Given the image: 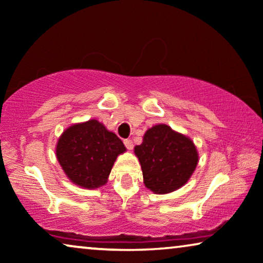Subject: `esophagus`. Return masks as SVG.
Instances as JSON below:
<instances>
[{"label":"esophagus","instance_id":"esophagus-1","mask_svg":"<svg viewBox=\"0 0 263 263\" xmlns=\"http://www.w3.org/2000/svg\"><path fill=\"white\" fill-rule=\"evenodd\" d=\"M124 145H125V147H127V148L130 151V149H133V141L130 139H127V140H124Z\"/></svg>","mask_w":263,"mask_h":263}]
</instances>
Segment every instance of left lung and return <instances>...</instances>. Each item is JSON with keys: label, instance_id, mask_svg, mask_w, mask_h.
<instances>
[{"label": "left lung", "instance_id": "1", "mask_svg": "<svg viewBox=\"0 0 263 263\" xmlns=\"http://www.w3.org/2000/svg\"><path fill=\"white\" fill-rule=\"evenodd\" d=\"M134 152L141 164L146 188L156 194H167L184 185L199 161L192 140L166 124L149 128Z\"/></svg>", "mask_w": 263, "mask_h": 263}]
</instances>
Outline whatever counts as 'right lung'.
Returning <instances> with one entry per match:
<instances>
[{
    "label": "right lung",
    "mask_w": 263,
    "mask_h": 263,
    "mask_svg": "<svg viewBox=\"0 0 263 263\" xmlns=\"http://www.w3.org/2000/svg\"><path fill=\"white\" fill-rule=\"evenodd\" d=\"M120 138L97 120L70 125L60 136L56 157L74 184L96 189L105 184L116 158L125 152Z\"/></svg>",
    "instance_id": "right-lung-1"
}]
</instances>
